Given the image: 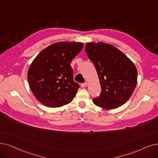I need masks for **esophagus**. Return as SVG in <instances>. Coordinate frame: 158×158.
I'll use <instances>...</instances> for the list:
<instances>
[{
    "instance_id": "esophagus-1",
    "label": "esophagus",
    "mask_w": 158,
    "mask_h": 158,
    "mask_svg": "<svg viewBox=\"0 0 158 158\" xmlns=\"http://www.w3.org/2000/svg\"><path fill=\"white\" fill-rule=\"evenodd\" d=\"M87 85H88V83L87 82H85V83H82L81 86L82 88H85L87 86Z\"/></svg>"
}]
</instances>
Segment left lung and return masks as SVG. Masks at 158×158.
I'll use <instances>...</instances> for the list:
<instances>
[{
	"instance_id": "obj_1",
	"label": "left lung",
	"mask_w": 158,
	"mask_h": 158,
	"mask_svg": "<svg viewBox=\"0 0 158 158\" xmlns=\"http://www.w3.org/2000/svg\"><path fill=\"white\" fill-rule=\"evenodd\" d=\"M85 50L95 67L102 89L94 103L105 110L125 103L138 82V70L132 61L114 46L102 42L88 43Z\"/></svg>"
}]
</instances>
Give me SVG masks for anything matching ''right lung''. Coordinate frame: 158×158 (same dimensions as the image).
Listing matches in <instances>:
<instances>
[{"instance_id":"obj_1","label":"right lung","mask_w":158,"mask_h":158,"mask_svg":"<svg viewBox=\"0 0 158 158\" xmlns=\"http://www.w3.org/2000/svg\"><path fill=\"white\" fill-rule=\"evenodd\" d=\"M83 46L77 42L53 43L32 61L27 77L30 90L40 103L57 108L72 101L79 86L73 80L70 63Z\"/></svg>"}]
</instances>
